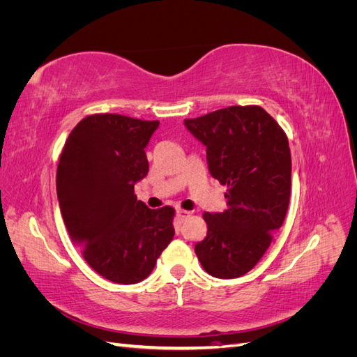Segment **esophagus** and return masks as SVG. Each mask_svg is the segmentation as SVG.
Masks as SVG:
<instances>
[{
    "mask_svg": "<svg viewBox=\"0 0 357 357\" xmlns=\"http://www.w3.org/2000/svg\"><path fill=\"white\" fill-rule=\"evenodd\" d=\"M176 214H177V218H178V219L185 220V219H188V218H189V215H190L192 213H190V211H188V210H177V211H176Z\"/></svg>",
    "mask_w": 357,
    "mask_h": 357,
    "instance_id": "obj_1",
    "label": "esophagus"
}]
</instances>
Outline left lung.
Here are the masks:
<instances>
[{
    "label": "left lung",
    "instance_id": "left-lung-1",
    "mask_svg": "<svg viewBox=\"0 0 357 357\" xmlns=\"http://www.w3.org/2000/svg\"><path fill=\"white\" fill-rule=\"evenodd\" d=\"M185 126L207 149L210 174L228 186V208L204 213L207 236L195 253L210 275L241 277L264 256L286 218L291 183L287 137L257 105L186 119Z\"/></svg>",
    "mask_w": 357,
    "mask_h": 357
}]
</instances>
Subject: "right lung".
Masks as SVG:
<instances>
[{
  "label": "right lung",
  "mask_w": 357,
  "mask_h": 357,
  "mask_svg": "<svg viewBox=\"0 0 357 357\" xmlns=\"http://www.w3.org/2000/svg\"><path fill=\"white\" fill-rule=\"evenodd\" d=\"M158 126V121L92 114L75 125L59 156L56 192L70 238L113 283L144 280L176 234L174 208L150 210L134 193L149 172L144 149Z\"/></svg>",
  "instance_id": "obj_1"
}]
</instances>
